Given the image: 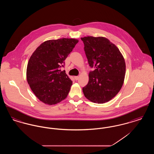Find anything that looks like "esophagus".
Wrapping results in <instances>:
<instances>
[{
	"instance_id": "esophagus-1",
	"label": "esophagus",
	"mask_w": 154,
	"mask_h": 154,
	"mask_svg": "<svg viewBox=\"0 0 154 154\" xmlns=\"http://www.w3.org/2000/svg\"><path fill=\"white\" fill-rule=\"evenodd\" d=\"M79 79V76H75V77H74V79H75V80H78Z\"/></svg>"
}]
</instances>
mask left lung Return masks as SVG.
Instances as JSON below:
<instances>
[{
	"label": "left lung",
	"instance_id": "obj_1",
	"mask_svg": "<svg viewBox=\"0 0 154 154\" xmlns=\"http://www.w3.org/2000/svg\"><path fill=\"white\" fill-rule=\"evenodd\" d=\"M81 39L89 66L95 68L89 72V81L82 88L83 93L92 102H107L116 96L124 84V57L117 47L106 37L87 36Z\"/></svg>",
	"mask_w": 154,
	"mask_h": 154
}]
</instances>
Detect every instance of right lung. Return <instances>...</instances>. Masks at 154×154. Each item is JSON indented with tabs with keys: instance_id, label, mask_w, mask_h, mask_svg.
Wrapping results in <instances>:
<instances>
[{
	"instance_id": "add662e5",
	"label": "right lung",
	"mask_w": 154,
	"mask_h": 154,
	"mask_svg": "<svg viewBox=\"0 0 154 154\" xmlns=\"http://www.w3.org/2000/svg\"><path fill=\"white\" fill-rule=\"evenodd\" d=\"M79 40L63 38L40 44L30 58L26 79L37 97L45 104L60 102L68 95L72 81L60 68Z\"/></svg>"
}]
</instances>
